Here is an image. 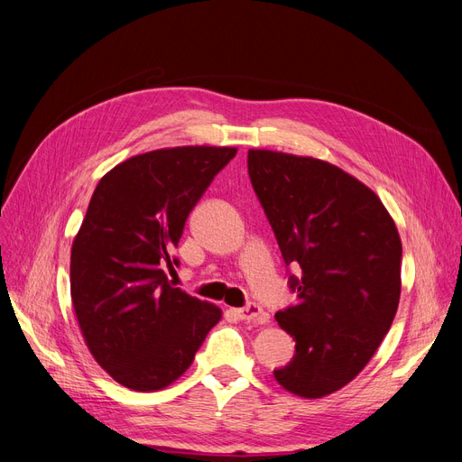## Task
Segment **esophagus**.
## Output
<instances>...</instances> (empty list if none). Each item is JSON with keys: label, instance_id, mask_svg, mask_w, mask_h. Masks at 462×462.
I'll use <instances>...</instances> for the list:
<instances>
[{"label": "esophagus", "instance_id": "1", "mask_svg": "<svg viewBox=\"0 0 462 462\" xmlns=\"http://www.w3.org/2000/svg\"><path fill=\"white\" fill-rule=\"evenodd\" d=\"M235 314L248 323H255V325H267L269 323V316L263 312V309L255 302H250L245 309H236Z\"/></svg>", "mask_w": 462, "mask_h": 462}]
</instances>
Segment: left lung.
Wrapping results in <instances>:
<instances>
[{
    "label": "left lung",
    "mask_w": 462,
    "mask_h": 462,
    "mask_svg": "<svg viewBox=\"0 0 462 462\" xmlns=\"http://www.w3.org/2000/svg\"><path fill=\"white\" fill-rule=\"evenodd\" d=\"M248 172L276 235L297 304L276 314L295 340L276 382L321 399L376 354L401 299L402 243L380 197L340 167L276 150H248Z\"/></svg>",
    "instance_id": "left-lung-1"
}]
</instances>
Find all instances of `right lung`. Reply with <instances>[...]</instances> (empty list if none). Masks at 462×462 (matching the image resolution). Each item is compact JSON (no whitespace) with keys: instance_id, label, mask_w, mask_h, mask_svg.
<instances>
[{"instance_id":"obj_1","label":"right lung","mask_w":462,"mask_h":462,"mask_svg":"<svg viewBox=\"0 0 462 462\" xmlns=\"http://www.w3.org/2000/svg\"><path fill=\"white\" fill-rule=\"evenodd\" d=\"M236 153L235 146H174L129 158L99 180L71 246V300L84 342L108 376L160 391L193 363L216 304L188 295L177 265L188 214Z\"/></svg>"}]
</instances>
